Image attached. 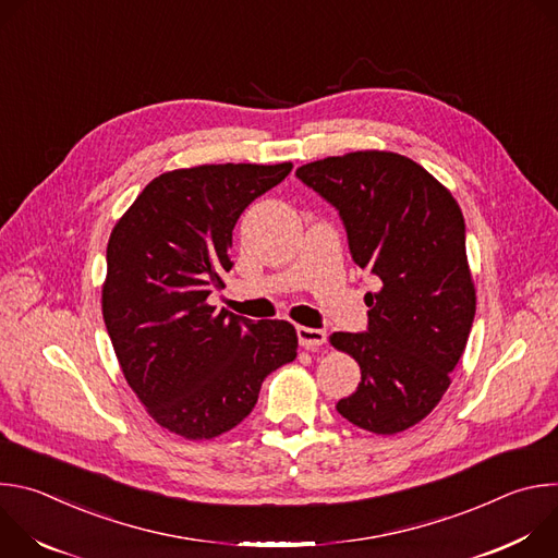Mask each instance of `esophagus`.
Listing matches in <instances>:
<instances>
[{"label": "esophagus", "instance_id": "34e87169", "mask_svg": "<svg viewBox=\"0 0 558 558\" xmlns=\"http://www.w3.org/2000/svg\"><path fill=\"white\" fill-rule=\"evenodd\" d=\"M298 340L304 349H317L327 342V331L323 329H311V327H298L295 329Z\"/></svg>", "mask_w": 558, "mask_h": 558}]
</instances>
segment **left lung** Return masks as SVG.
Instances as JSON below:
<instances>
[{"instance_id":"1","label":"left lung","mask_w":558,"mask_h":558,"mask_svg":"<svg viewBox=\"0 0 558 558\" xmlns=\"http://www.w3.org/2000/svg\"><path fill=\"white\" fill-rule=\"evenodd\" d=\"M295 177L338 209L353 263L379 282L364 295L366 331L331 336L362 371L336 409L375 435L402 433L439 404L472 329L461 209L422 166L392 151L329 156Z\"/></svg>"}]
</instances>
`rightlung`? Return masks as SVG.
Returning a JSON list of instances; mask_svg holds the SVG:
<instances>
[{"label": "right lung", "instance_id": "right-lung-1", "mask_svg": "<svg viewBox=\"0 0 558 558\" xmlns=\"http://www.w3.org/2000/svg\"><path fill=\"white\" fill-rule=\"evenodd\" d=\"M291 168L225 163L166 172L110 233L108 336L147 413L185 439H211L241 424L263 379L295 360L289 323H254L207 302L233 267L238 218Z\"/></svg>", "mask_w": 558, "mask_h": 558}]
</instances>
